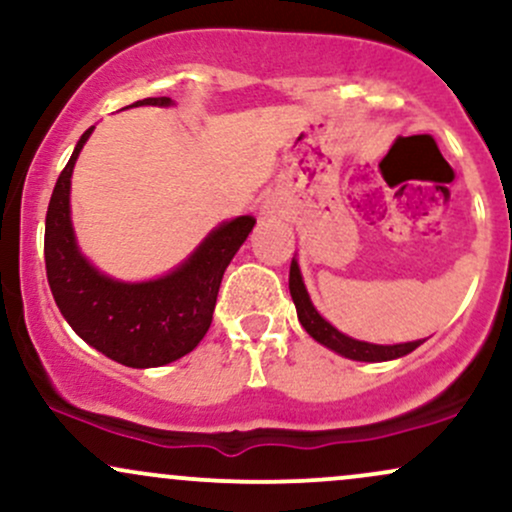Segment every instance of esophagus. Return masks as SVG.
I'll return each mask as SVG.
<instances>
[{
    "label": "esophagus",
    "mask_w": 512,
    "mask_h": 512,
    "mask_svg": "<svg viewBox=\"0 0 512 512\" xmlns=\"http://www.w3.org/2000/svg\"><path fill=\"white\" fill-rule=\"evenodd\" d=\"M264 214H267V216H269V214H274V209H269V207H264Z\"/></svg>",
    "instance_id": "1"
}]
</instances>
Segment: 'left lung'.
Returning <instances> with one entry per match:
<instances>
[{"mask_svg":"<svg viewBox=\"0 0 512 512\" xmlns=\"http://www.w3.org/2000/svg\"><path fill=\"white\" fill-rule=\"evenodd\" d=\"M289 291H291L293 303H296L298 322L303 325V330L308 332L315 342H320L322 346H327V349H332L334 354L351 358V361H366V363L392 361V358H402L411 354L416 346L424 344L421 339H416V342H404V344H370V342H358V339L349 337V334L339 332L337 327L330 325L325 317L317 313L313 301H310L296 257L291 260Z\"/></svg>","mask_w":512,"mask_h":512,"instance_id":"obj_1","label":"left lung"}]
</instances>
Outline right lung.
Instances as JSON below:
<instances>
[{
    "mask_svg": "<svg viewBox=\"0 0 512 512\" xmlns=\"http://www.w3.org/2000/svg\"><path fill=\"white\" fill-rule=\"evenodd\" d=\"M158 105L170 98H144L127 108ZM88 127L57 178L45 216V269L57 308L88 346L129 368L166 366L190 354L211 325L223 272L250 236L255 216H236L209 233L195 252L149 281H120L81 255L72 226V173L91 137Z\"/></svg>",
    "mask_w": 512,
    "mask_h": 512,
    "instance_id": "1",
    "label": "right lung"
}]
</instances>
